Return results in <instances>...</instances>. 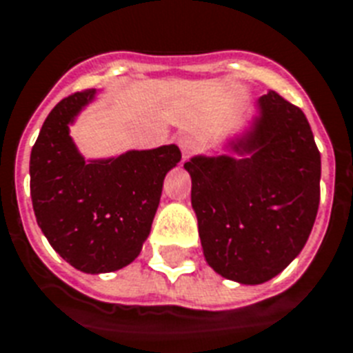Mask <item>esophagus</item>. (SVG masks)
<instances>
[{"label": "esophagus", "mask_w": 353, "mask_h": 353, "mask_svg": "<svg viewBox=\"0 0 353 353\" xmlns=\"http://www.w3.org/2000/svg\"><path fill=\"white\" fill-rule=\"evenodd\" d=\"M176 143H179L180 151H182V157L184 159H190L191 154L194 153V149H196V142L193 140V137H190V134H180L179 138H176Z\"/></svg>", "instance_id": "1"}]
</instances>
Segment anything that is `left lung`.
<instances>
[{
    "label": "left lung",
    "mask_w": 353,
    "mask_h": 353,
    "mask_svg": "<svg viewBox=\"0 0 353 353\" xmlns=\"http://www.w3.org/2000/svg\"><path fill=\"white\" fill-rule=\"evenodd\" d=\"M259 111L230 143L248 159L184 163L205 261L241 284L266 283L301 253L321 196V153L304 112L275 91L259 98Z\"/></svg>",
    "instance_id": "obj_1"
}]
</instances>
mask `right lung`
<instances>
[{"label":"right lung","mask_w":353,"mask_h":353,"mask_svg":"<svg viewBox=\"0 0 353 353\" xmlns=\"http://www.w3.org/2000/svg\"><path fill=\"white\" fill-rule=\"evenodd\" d=\"M94 94L74 92L49 112L30 151V199L38 225L61 259L80 272L105 273L142 252L163 179L182 154L171 143L85 162L69 123Z\"/></svg>","instance_id":"right-lung-1"}]
</instances>
